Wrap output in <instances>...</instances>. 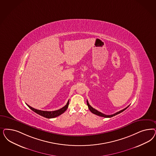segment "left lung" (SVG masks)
<instances>
[{
    "mask_svg": "<svg viewBox=\"0 0 156 156\" xmlns=\"http://www.w3.org/2000/svg\"><path fill=\"white\" fill-rule=\"evenodd\" d=\"M87 106L88 107L89 110L90 111V112H91L92 113H93V114H95L96 115L100 116L105 117V118H111V117H112V116L116 115H117V114H119L121 113L122 112H123V111L125 110L126 108H127V107L129 106H127V107L126 108H124V109H123V110H122L119 111H118V112H116V113L114 114H112V115H105V114H104L101 113V112H99V111L96 110H95V108H94L92 107H91V106L90 105V104H89V103H88V101H87Z\"/></svg>",
    "mask_w": 156,
    "mask_h": 156,
    "instance_id": "left-lung-1",
    "label": "left lung"
}]
</instances>
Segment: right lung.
I'll return each instance as SVG.
<instances>
[{"label":"right lung","mask_w":156,"mask_h":156,"mask_svg":"<svg viewBox=\"0 0 156 156\" xmlns=\"http://www.w3.org/2000/svg\"><path fill=\"white\" fill-rule=\"evenodd\" d=\"M68 105H69V101L67 102L66 106L63 107L62 108H61L60 109L58 110L53 111H46L37 110V109H35V108L31 107V106H29L28 105H27V106H28L31 110L33 111L34 112H35L37 114H39L40 115L46 118H55V117H57L58 116L60 115L66 110V109L68 107Z\"/></svg>","instance_id":"1"}]
</instances>
